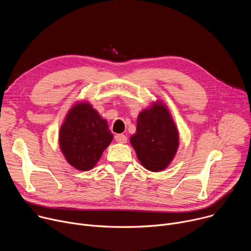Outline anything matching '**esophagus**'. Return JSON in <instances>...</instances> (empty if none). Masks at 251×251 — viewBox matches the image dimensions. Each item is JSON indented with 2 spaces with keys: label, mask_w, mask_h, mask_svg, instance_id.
Here are the masks:
<instances>
[{
  "label": "esophagus",
  "mask_w": 251,
  "mask_h": 251,
  "mask_svg": "<svg viewBox=\"0 0 251 251\" xmlns=\"http://www.w3.org/2000/svg\"><path fill=\"white\" fill-rule=\"evenodd\" d=\"M115 140L118 143H126L127 142V137L124 134H117L115 136Z\"/></svg>",
  "instance_id": "34e87169"
}]
</instances>
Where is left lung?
<instances>
[{
  "instance_id": "left-lung-1",
  "label": "left lung",
  "mask_w": 251,
  "mask_h": 251,
  "mask_svg": "<svg viewBox=\"0 0 251 251\" xmlns=\"http://www.w3.org/2000/svg\"><path fill=\"white\" fill-rule=\"evenodd\" d=\"M130 142L147 170L160 172L166 169L178 147L177 130L166 106L158 102L142 111Z\"/></svg>"
}]
</instances>
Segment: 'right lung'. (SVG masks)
I'll use <instances>...</instances> for the list:
<instances>
[{
  "instance_id": "add662e5",
  "label": "right lung",
  "mask_w": 251,
  "mask_h": 251,
  "mask_svg": "<svg viewBox=\"0 0 251 251\" xmlns=\"http://www.w3.org/2000/svg\"><path fill=\"white\" fill-rule=\"evenodd\" d=\"M113 134L89 103H77L71 108L59 131V145L66 161L79 171L92 169Z\"/></svg>"
}]
</instances>
